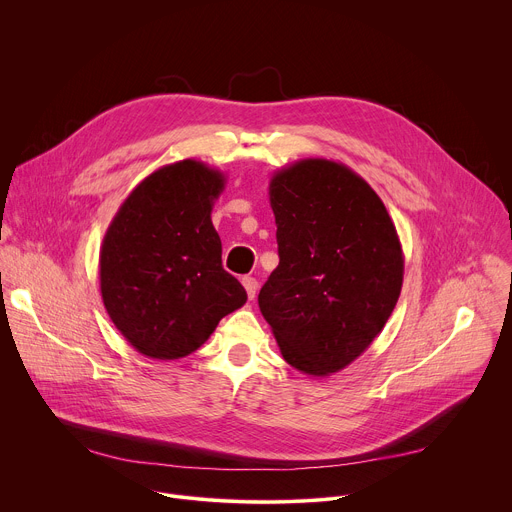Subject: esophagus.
<instances>
[{
	"label": "esophagus",
	"instance_id": "34e87169",
	"mask_svg": "<svg viewBox=\"0 0 512 512\" xmlns=\"http://www.w3.org/2000/svg\"><path fill=\"white\" fill-rule=\"evenodd\" d=\"M243 287L247 291V298L253 300L255 294H257V287H259V281L255 277H243Z\"/></svg>",
	"mask_w": 512,
	"mask_h": 512
}]
</instances>
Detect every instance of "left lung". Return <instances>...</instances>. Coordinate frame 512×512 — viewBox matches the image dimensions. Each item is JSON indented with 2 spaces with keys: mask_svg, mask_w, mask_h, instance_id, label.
I'll use <instances>...</instances> for the list:
<instances>
[{
  "mask_svg": "<svg viewBox=\"0 0 512 512\" xmlns=\"http://www.w3.org/2000/svg\"><path fill=\"white\" fill-rule=\"evenodd\" d=\"M279 265L259 310L287 364L346 369L381 334L403 285V249L379 194L348 166L306 158L269 182Z\"/></svg>",
  "mask_w": 512,
  "mask_h": 512,
  "instance_id": "1",
  "label": "left lung"
}]
</instances>
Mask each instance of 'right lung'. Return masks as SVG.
I'll use <instances>...</instances> for the list:
<instances>
[{
  "instance_id": "add662e5",
  "label": "right lung",
  "mask_w": 512,
  "mask_h": 512,
  "mask_svg": "<svg viewBox=\"0 0 512 512\" xmlns=\"http://www.w3.org/2000/svg\"><path fill=\"white\" fill-rule=\"evenodd\" d=\"M225 184L221 170L180 160L143 178L113 216L99 255L101 298L143 356L192 354L247 302L245 287L223 269L210 218Z\"/></svg>"
}]
</instances>
